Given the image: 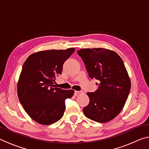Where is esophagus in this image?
I'll return each mask as SVG.
<instances>
[{"mask_svg":"<svg viewBox=\"0 0 149 149\" xmlns=\"http://www.w3.org/2000/svg\"><path fill=\"white\" fill-rule=\"evenodd\" d=\"M82 93H84V92L81 91H75V95H78L82 94Z\"/></svg>","mask_w":149,"mask_h":149,"instance_id":"1","label":"esophagus"}]
</instances>
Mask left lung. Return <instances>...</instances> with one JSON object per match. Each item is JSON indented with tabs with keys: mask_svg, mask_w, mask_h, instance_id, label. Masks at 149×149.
Instances as JSON below:
<instances>
[{
	"mask_svg": "<svg viewBox=\"0 0 149 149\" xmlns=\"http://www.w3.org/2000/svg\"><path fill=\"white\" fill-rule=\"evenodd\" d=\"M89 76L99 80V88L87 93L89 103L84 108L87 118L105 123L114 119L125 105L131 81L123 60L116 52L102 48L82 49L77 51Z\"/></svg>",
	"mask_w": 149,
	"mask_h": 149,
	"instance_id": "left-lung-1",
	"label": "left lung"
}]
</instances>
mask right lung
Listing matches in <instances>:
<instances>
[{
    "instance_id": "add662e5",
    "label": "right lung",
    "mask_w": 149,
    "mask_h": 149,
    "mask_svg": "<svg viewBox=\"0 0 149 149\" xmlns=\"http://www.w3.org/2000/svg\"><path fill=\"white\" fill-rule=\"evenodd\" d=\"M74 50L70 48L39 51L24 62L17 82V96L27 114L40 124L58 121L64 115L65 99L74 95V91L55 87L54 81Z\"/></svg>"
}]
</instances>
